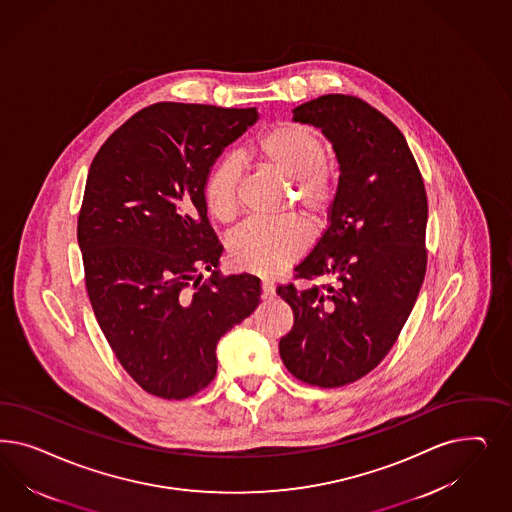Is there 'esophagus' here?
I'll use <instances>...</instances> for the list:
<instances>
[{
  "instance_id": "esophagus-1",
  "label": "esophagus",
  "mask_w": 512,
  "mask_h": 512,
  "mask_svg": "<svg viewBox=\"0 0 512 512\" xmlns=\"http://www.w3.org/2000/svg\"><path fill=\"white\" fill-rule=\"evenodd\" d=\"M262 292H264L265 299L275 296V284H273V281L264 279V281H262Z\"/></svg>"
}]
</instances>
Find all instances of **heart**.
<instances>
[{"label":"heart","instance_id":"1","mask_svg":"<svg viewBox=\"0 0 512 512\" xmlns=\"http://www.w3.org/2000/svg\"><path fill=\"white\" fill-rule=\"evenodd\" d=\"M254 154L265 169L292 184V198L301 213L320 216L330 209L337 182L326 165L328 147L313 128L292 120L279 122L260 135ZM241 177L239 160L224 158L205 179V207L222 224H230L239 213ZM307 243L309 231L297 220L248 222L231 235L228 256L239 269L267 275L296 260Z\"/></svg>","mask_w":512,"mask_h":512}]
</instances>
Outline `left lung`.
<instances>
[{
    "label": "left lung",
    "mask_w": 512,
    "mask_h": 512,
    "mask_svg": "<svg viewBox=\"0 0 512 512\" xmlns=\"http://www.w3.org/2000/svg\"><path fill=\"white\" fill-rule=\"evenodd\" d=\"M322 128L341 177L330 222L277 286L294 326L279 343L286 369L311 386L362 379L394 347L426 277L428 196L403 133L367 101L328 94L294 109Z\"/></svg>",
    "instance_id": "obj_1"
}]
</instances>
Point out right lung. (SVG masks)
<instances>
[{
	"instance_id": "1",
	"label": "right lung",
	"mask_w": 512,
	"mask_h": 512,
	"mask_svg": "<svg viewBox=\"0 0 512 512\" xmlns=\"http://www.w3.org/2000/svg\"><path fill=\"white\" fill-rule=\"evenodd\" d=\"M256 118V107L154 103L90 165L77 222L86 292L116 360L152 396L203 390L218 339L262 301L258 277L215 271L224 247L203 201L211 165Z\"/></svg>"
}]
</instances>
